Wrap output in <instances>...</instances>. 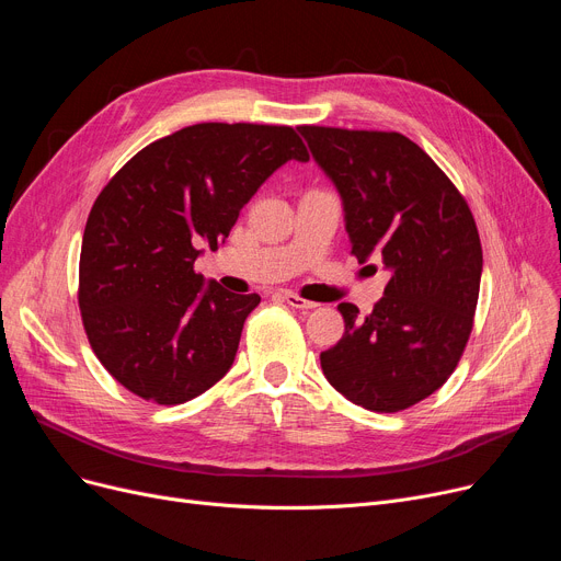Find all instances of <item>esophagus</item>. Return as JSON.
Segmentation results:
<instances>
[{"mask_svg":"<svg viewBox=\"0 0 561 561\" xmlns=\"http://www.w3.org/2000/svg\"><path fill=\"white\" fill-rule=\"evenodd\" d=\"M287 306H291V308H297V310H304V312H308V310H314L317 308V304L314 301H306V299H301L299 295H295V291H285V295L280 297Z\"/></svg>","mask_w":561,"mask_h":561,"instance_id":"34e87169","label":"esophagus"}]
</instances>
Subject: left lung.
I'll return each instance as SVG.
<instances>
[{"label":"left lung","mask_w":561,"mask_h":561,"mask_svg":"<svg viewBox=\"0 0 561 561\" xmlns=\"http://www.w3.org/2000/svg\"><path fill=\"white\" fill-rule=\"evenodd\" d=\"M299 131L342 198L352 253L390 272L365 319L354 304L337 306L344 335L319 356L324 377L367 411H404L447 381L470 337L484 262L472 211L399 131Z\"/></svg>","instance_id":"obj_1"}]
</instances>
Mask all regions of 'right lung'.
<instances>
[{"label": "right lung", "mask_w": 561, "mask_h": 561, "mask_svg": "<svg viewBox=\"0 0 561 561\" xmlns=\"http://www.w3.org/2000/svg\"><path fill=\"white\" fill-rule=\"evenodd\" d=\"M308 150L287 125L198 123L139 150L95 198L79 310L95 356L129 392L184 404L226 377L257 295L194 272L262 182Z\"/></svg>", "instance_id": "1"}]
</instances>
